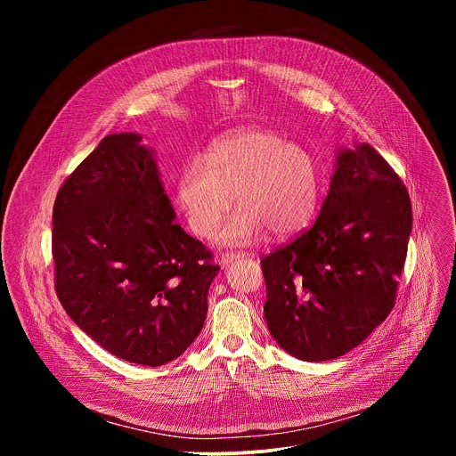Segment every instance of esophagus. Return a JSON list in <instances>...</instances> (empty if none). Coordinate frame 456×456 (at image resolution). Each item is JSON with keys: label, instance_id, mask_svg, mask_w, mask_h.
Returning <instances> with one entry per match:
<instances>
[{"label": "esophagus", "instance_id": "34e87169", "mask_svg": "<svg viewBox=\"0 0 456 456\" xmlns=\"http://www.w3.org/2000/svg\"><path fill=\"white\" fill-rule=\"evenodd\" d=\"M245 254H247V252H243V250H238V252H236V250H234V252H232V250H231V252L227 250V252H222V254H220L218 262H220L222 267H227L231 262H234V259H238V257H243Z\"/></svg>", "mask_w": 456, "mask_h": 456}]
</instances>
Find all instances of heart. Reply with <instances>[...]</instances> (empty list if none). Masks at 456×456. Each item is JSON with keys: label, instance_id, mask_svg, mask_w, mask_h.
I'll return each mask as SVG.
<instances>
[{"label": "heart", "instance_id": "1", "mask_svg": "<svg viewBox=\"0 0 456 456\" xmlns=\"http://www.w3.org/2000/svg\"><path fill=\"white\" fill-rule=\"evenodd\" d=\"M321 176L310 151L269 129H247L216 141L204 160H191L178 176L176 199L191 231L209 236L232 206L220 240L241 245L267 229L285 238L315 215Z\"/></svg>", "mask_w": 456, "mask_h": 456}]
</instances>
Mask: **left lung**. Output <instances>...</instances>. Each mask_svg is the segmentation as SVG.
<instances>
[{"instance_id":"left-lung-1","label":"left lung","mask_w":456,"mask_h":456,"mask_svg":"<svg viewBox=\"0 0 456 456\" xmlns=\"http://www.w3.org/2000/svg\"><path fill=\"white\" fill-rule=\"evenodd\" d=\"M411 224L392 166L366 142L343 150L314 225L262 257L276 343L301 361L361 345L395 305Z\"/></svg>"}]
</instances>
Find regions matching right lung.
I'll return each mask as SVG.
<instances>
[{
  "label": "right lung",
  "instance_id": "1",
  "mask_svg": "<svg viewBox=\"0 0 456 456\" xmlns=\"http://www.w3.org/2000/svg\"><path fill=\"white\" fill-rule=\"evenodd\" d=\"M113 134L59 187L52 213L55 292L77 327L110 354L160 366L204 327L220 267L175 224L153 151Z\"/></svg>",
  "mask_w": 456,
  "mask_h": 456
}]
</instances>
